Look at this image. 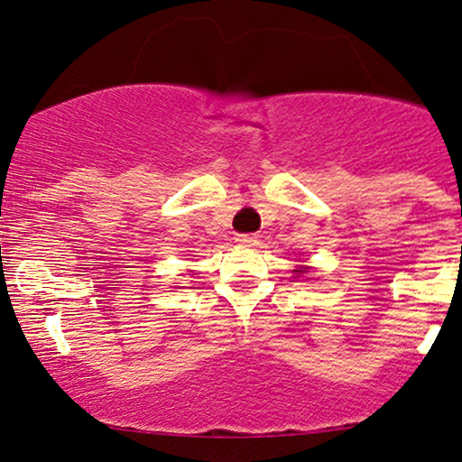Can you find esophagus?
Returning <instances> with one entry per match:
<instances>
[{
    "mask_svg": "<svg viewBox=\"0 0 462 462\" xmlns=\"http://www.w3.org/2000/svg\"><path fill=\"white\" fill-rule=\"evenodd\" d=\"M236 243L238 245H245V247H249V245H255L257 243V236L255 235H238L236 236Z\"/></svg>",
    "mask_w": 462,
    "mask_h": 462,
    "instance_id": "esophagus-1",
    "label": "esophagus"
}]
</instances>
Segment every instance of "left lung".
Returning <instances> with one entry per match:
<instances>
[{
	"mask_svg": "<svg viewBox=\"0 0 462 462\" xmlns=\"http://www.w3.org/2000/svg\"><path fill=\"white\" fill-rule=\"evenodd\" d=\"M293 273H295V274H304V273H309V268H306V266H298V268L293 270Z\"/></svg>",
	"mask_w": 462,
	"mask_h": 462,
	"instance_id": "8db88e82",
	"label": "left lung"
}]
</instances>
